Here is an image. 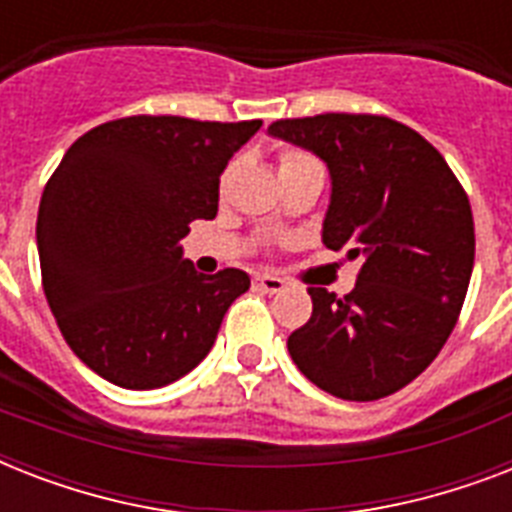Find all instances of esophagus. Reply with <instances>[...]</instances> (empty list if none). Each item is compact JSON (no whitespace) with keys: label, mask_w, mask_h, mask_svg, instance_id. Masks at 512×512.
<instances>
[{"label":"esophagus","mask_w":512,"mask_h":512,"mask_svg":"<svg viewBox=\"0 0 512 512\" xmlns=\"http://www.w3.org/2000/svg\"><path fill=\"white\" fill-rule=\"evenodd\" d=\"M255 287L260 289V292H265V295H276V292L284 289V281H281L279 276H273V273H257Z\"/></svg>","instance_id":"34e87169"}]
</instances>
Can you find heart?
Wrapping results in <instances>:
<instances>
[{"mask_svg": "<svg viewBox=\"0 0 512 512\" xmlns=\"http://www.w3.org/2000/svg\"><path fill=\"white\" fill-rule=\"evenodd\" d=\"M308 159H313V156L300 151V148H284V151L279 154L281 167H289V164H297V162H308Z\"/></svg>", "mask_w": 512, "mask_h": 512, "instance_id": "b5f03b06", "label": "heart"}]
</instances>
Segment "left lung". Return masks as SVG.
<instances>
[{
  "label": "left lung",
  "instance_id": "obj_1",
  "mask_svg": "<svg viewBox=\"0 0 512 512\" xmlns=\"http://www.w3.org/2000/svg\"><path fill=\"white\" fill-rule=\"evenodd\" d=\"M332 175L324 244L361 257L345 297L308 287L311 319L287 340L297 369L345 401H377L441 353L468 295L476 228L468 193L412 127L377 114H319L268 127Z\"/></svg>",
  "mask_w": 512,
  "mask_h": 512
}]
</instances>
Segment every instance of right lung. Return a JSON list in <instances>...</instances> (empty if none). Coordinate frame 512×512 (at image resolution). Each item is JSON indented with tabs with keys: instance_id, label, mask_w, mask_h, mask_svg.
<instances>
[{
	"instance_id": "1",
	"label": "right lung",
	"mask_w": 512,
	"mask_h": 512,
	"mask_svg": "<svg viewBox=\"0 0 512 512\" xmlns=\"http://www.w3.org/2000/svg\"><path fill=\"white\" fill-rule=\"evenodd\" d=\"M252 122L124 116L84 132L44 185L36 247L68 348L127 390L170 385L207 356L249 276L199 273L177 241L217 215L225 164Z\"/></svg>"
}]
</instances>
